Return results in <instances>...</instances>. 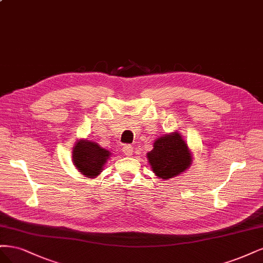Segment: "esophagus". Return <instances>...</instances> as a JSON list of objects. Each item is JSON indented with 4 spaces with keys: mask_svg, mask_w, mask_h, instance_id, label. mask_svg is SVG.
I'll list each match as a JSON object with an SVG mask.
<instances>
[{
    "mask_svg": "<svg viewBox=\"0 0 263 263\" xmlns=\"http://www.w3.org/2000/svg\"><path fill=\"white\" fill-rule=\"evenodd\" d=\"M122 152H123L124 155L130 156V155H132V153H133V146L130 145V144H126V145H124V146L122 147Z\"/></svg>",
    "mask_w": 263,
    "mask_h": 263,
    "instance_id": "esophagus-1",
    "label": "esophagus"
}]
</instances>
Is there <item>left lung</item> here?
I'll return each mask as SVG.
<instances>
[{
    "label": "left lung",
    "mask_w": 263,
    "mask_h": 263,
    "mask_svg": "<svg viewBox=\"0 0 263 263\" xmlns=\"http://www.w3.org/2000/svg\"><path fill=\"white\" fill-rule=\"evenodd\" d=\"M148 163L156 176L169 179L181 174L191 164V154L179 133L164 135L154 142L147 153Z\"/></svg>",
    "instance_id": "obj_1"
}]
</instances>
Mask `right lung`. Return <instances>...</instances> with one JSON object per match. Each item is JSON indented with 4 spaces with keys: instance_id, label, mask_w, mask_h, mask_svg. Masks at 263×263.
Segmentation results:
<instances>
[{
    "instance_id": "right-lung-1",
    "label": "right lung",
    "mask_w": 263,
    "mask_h": 263,
    "mask_svg": "<svg viewBox=\"0 0 263 263\" xmlns=\"http://www.w3.org/2000/svg\"><path fill=\"white\" fill-rule=\"evenodd\" d=\"M109 155V152L101 148L97 143L81 140L73 148L72 160L83 175L94 178L103 171V166Z\"/></svg>"
}]
</instances>
